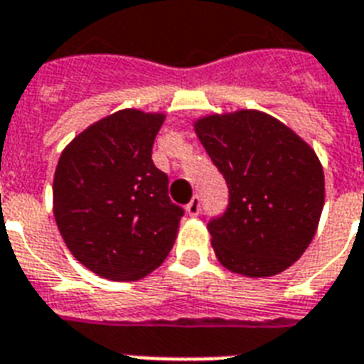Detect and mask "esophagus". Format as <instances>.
<instances>
[{
	"label": "esophagus",
	"instance_id": "34e87169",
	"mask_svg": "<svg viewBox=\"0 0 364 364\" xmlns=\"http://www.w3.org/2000/svg\"><path fill=\"white\" fill-rule=\"evenodd\" d=\"M199 209H201V199H199V196H193L192 201L186 205V211L190 217H198Z\"/></svg>",
	"mask_w": 364,
	"mask_h": 364
}]
</instances>
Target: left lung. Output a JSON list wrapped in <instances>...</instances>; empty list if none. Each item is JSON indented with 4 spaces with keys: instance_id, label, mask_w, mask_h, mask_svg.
I'll return each mask as SVG.
<instances>
[{
    "instance_id": "obj_1",
    "label": "left lung",
    "mask_w": 364,
    "mask_h": 364,
    "mask_svg": "<svg viewBox=\"0 0 364 364\" xmlns=\"http://www.w3.org/2000/svg\"><path fill=\"white\" fill-rule=\"evenodd\" d=\"M193 130L230 192L226 213L207 224L218 263L245 278L280 274L321 220L324 171L315 149L257 109L205 114Z\"/></svg>"
}]
</instances>
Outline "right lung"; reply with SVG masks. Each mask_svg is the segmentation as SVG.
<instances>
[{
	"instance_id": "obj_1",
	"label": "right lung",
	"mask_w": 364,
	"mask_h": 364,
	"mask_svg": "<svg viewBox=\"0 0 364 364\" xmlns=\"http://www.w3.org/2000/svg\"><path fill=\"white\" fill-rule=\"evenodd\" d=\"M165 113L120 109L75 136L53 174V217L68 251L94 274L132 282L157 269L184 211L151 147Z\"/></svg>"
}]
</instances>
